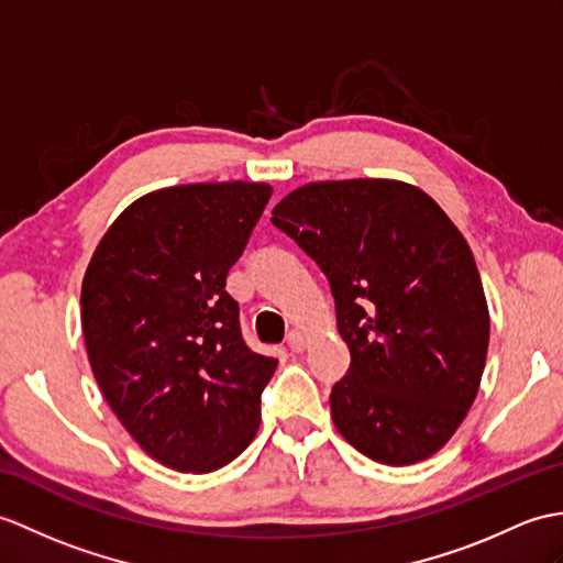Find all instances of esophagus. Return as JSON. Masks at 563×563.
Wrapping results in <instances>:
<instances>
[{"mask_svg":"<svg viewBox=\"0 0 563 563\" xmlns=\"http://www.w3.org/2000/svg\"><path fill=\"white\" fill-rule=\"evenodd\" d=\"M287 347H290L292 352H305L307 335L299 333V331H290V335H287Z\"/></svg>","mask_w":563,"mask_h":563,"instance_id":"esophagus-1","label":"esophagus"}]
</instances>
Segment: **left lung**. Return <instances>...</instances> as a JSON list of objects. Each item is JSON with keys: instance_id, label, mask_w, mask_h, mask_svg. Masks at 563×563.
I'll list each match as a JSON object with an SVG mask.
<instances>
[{"instance_id": "obj_1", "label": "left lung", "mask_w": 563, "mask_h": 563, "mask_svg": "<svg viewBox=\"0 0 563 563\" xmlns=\"http://www.w3.org/2000/svg\"><path fill=\"white\" fill-rule=\"evenodd\" d=\"M273 225L317 261L350 369L331 390L338 431L367 459H429L473 405L489 311L473 252L420 189L390 179L313 181Z\"/></svg>"}]
</instances>
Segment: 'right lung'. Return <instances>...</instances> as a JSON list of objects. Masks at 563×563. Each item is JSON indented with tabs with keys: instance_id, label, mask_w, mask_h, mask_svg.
<instances>
[{
	"instance_id": "obj_1",
	"label": "right lung",
	"mask_w": 563,
	"mask_h": 563,
	"mask_svg": "<svg viewBox=\"0 0 563 563\" xmlns=\"http://www.w3.org/2000/svg\"><path fill=\"white\" fill-rule=\"evenodd\" d=\"M268 185H181L141 196L104 232L81 290L96 382L139 446L211 473L250 446L278 367L244 343L225 290Z\"/></svg>"
}]
</instances>
